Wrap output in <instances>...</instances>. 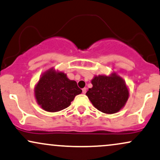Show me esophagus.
Instances as JSON below:
<instances>
[{
	"instance_id": "1",
	"label": "esophagus",
	"mask_w": 160,
	"mask_h": 160,
	"mask_svg": "<svg viewBox=\"0 0 160 160\" xmlns=\"http://www.w3.org/2000/svg\"><path fill=\"white\" fill-rule=\"evenodd\" d=\"M86 92H87V88H84L83 89H82V93H83L84 94V93H86Z\"/></svg>"
}]
</instances>
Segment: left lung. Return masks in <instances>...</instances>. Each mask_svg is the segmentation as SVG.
Instances as JSON below:
<instances>
[{
    "instance_id": "8db88e82",
    "label": "left lung",
    "mask_w": 160,
    "mask_h": 160,
    "mask_svg": "<svg viewBox=\"0 0 160 160\" xmlns=\"http://www.w3.org/2000/svg\"><path fill=\"white\" fill-rule=\"evenodd\" d=\"M91 84L93 87L89 88L86 95L93 106L103 113H117L128 100L129 88L123 78L116 72L94 76Z\"/></svg>"
}]
</instances>
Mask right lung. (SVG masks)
<instances>
[{
    "mask_svg": "<svg viewBox=\"0 0 160 160\" xmlns=\"http://www.w3.org/2000/svg\"><path fill=\"white\" fill-rule=\"evenodd\" d=\"M82 92L76 81L69 79L64 72L54 67L42 73L33 90L37 104L48 112L67 108L75 97Z\"/></svg>",
    "mask_w": 160,
    "mask_h": 160,
    "instance_id": "add662e5",
    "label": "right lung"
}]
</instances>
